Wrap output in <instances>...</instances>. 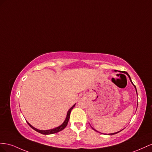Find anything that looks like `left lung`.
I'll list each match as a JSON object with an SVG mask.
<instances>
[{
    "mask_svg": "<svg viewBox=\"0 0 152 152\" xmlns=\"http://www.w3.org/2000/svg\"><path fill=\"white\" fill-rule=\"evenodd\" d=\"M115 71H116V70H115ZM122 73H124V74H126V75L128 76V77H129V79H130V81H131V83H132V85L134 86V87H135V88H136V86L135 85H134V84H133V83H132V80H131V77H130V76L129 75V74L127 72H125V71H124V72H122ZM136 94H137V90H136ZM94 130V131H96V130H95L94 128H92ZM120 131H118V132H115V133H111V134H108V135H113V134H116V133H118V132H120Z\"/></svg>",
    "mask_w": 152,
    "mask_h": 152,
    "instance_id": "1",
    "label": "left lung"
}]
</instances>
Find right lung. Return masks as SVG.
Instances as JSON below:
<instances>
[{
    "mask_svg": "<svg viewBox=\"0 0 152 152\" xmlns=\"http://www.w3.org/2000/svg\"><path fill=\"white\" fill-rule=\"evenodd\" d=\"M75 104H74L70 109L69 110L68 112H67V116L66 118V120H64V122H63V124L62 125H60V126L56 127L55 129H50V130H46V131H42V130H39L35 127H34L33 126H32L31 125H30L28 122L27 124H28L29 126L30 127H32L34 130H35L36 131L39 132L42 134H45V135H48V134H55V133H57V132H58L60 131H62L63 129H64L65 128H66V127L67 126V125L68 124V122H69V118H70V115H71V110L73 109V107L75 106Z\"/></svg>",
    "mask_w": 152,
    "mask_h": 152,
    "instance_id": "right-lung-1",
    "label": "right lung"
}]
</instances>
